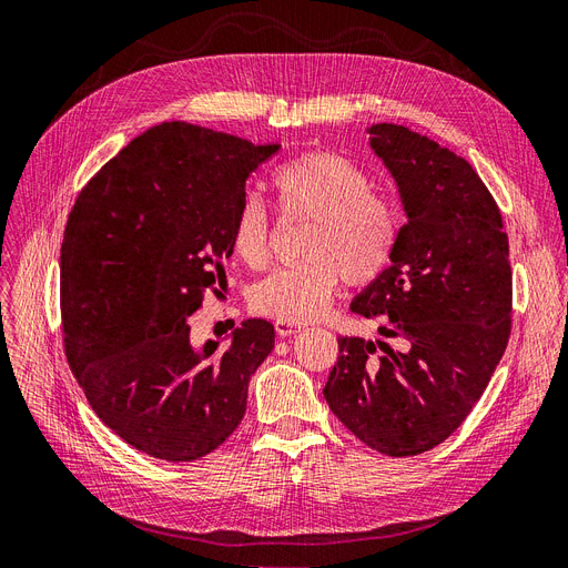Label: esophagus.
Here are the masks:
<instances>
[{"mask_svg":"<svg viewBox=\"0 0 568 568\" xmlns=\"http://www.w3.org/2000/svg\"><path fill=\"white\" fill-rule=\"evenodd\" d=\"M275 331L280 337H288L293 333L301 331V324H291V322H275Z\"/></svg>","mask_w":568,"mask_h":568,"instance_id":"34e87169","label":"esophagus"}]
</instances>
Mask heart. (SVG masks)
Instances as JSON below:
<instances>
[{
    "mask_svg": "<svg viewBox=\"0 0 568 568\" xmlns=\"http://www.w3.org/2000/svg\"><path fill=\"white\" fill-rule=\"evenodd\" d=\"M282 214L310 219L301 240L303 261L261 280L248 305L277 322H307L320 314L339 282L368 286L389 270L400 242V214L375 193V179L331 151H310L272 174ZM270 214L256 195L235 207L231 244L248 267L270 261Z\"/></svg>",
    "mask_w": 568,
    "mask_h": 568,
    "instance_id": "heart-1",
    "label": "heart"
}]
</instances>
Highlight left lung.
I'll return each mask as SVG.
<instances>
[{
  "label": "left lung",
  "instance_id": "1",
  "mask_svg": "<svg viewBox=\"0 0 568 568\" xmlns=\"http://www.w3.org/2000/svg\"><path fill=\"white\" fill-rule=\"evenodd\" d=\"M368 132L396 179L407 223L389 270L352 312L379 316L387 343L337 337L324 396L358 440L387 457H415L455 434L506 352L508 235L462 155L403 125Z\"/></svg>",
  "mask_w": 568,
  "mask_h": 568
}]
</instances>
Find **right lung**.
<instances>
[{
  "label": "right lung",
  "mask_w": 568,
  "mask_h": 568,
  "mask_svg": "<svg viewBox=\"0 0 568 568\" xmlns=\"http://www.w3.org/2000/svg\"><path fill=\"white\" fill-rule=\"evenodd\" d=\"M280 144L191 123L134 138L88 181L64 225L60 314L70 368L95 415L163 462H195L229 438L275 328L246 320L231 347L191 345L189 316L225 282L244 181Z\"/></svg>",
  "instance_id": "obj_1"
}]
</instances>
